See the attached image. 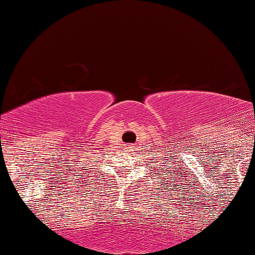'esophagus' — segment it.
I'll return each instance as SVG.
<instances>
[{"label":"esophagus","instance_id":"esophagus-1","mask_svg":"<svg viewBox=\"0 0 255 255\" xmlns=\"http://www.w3.org/2000/svg\"><path fill=\"white\" fill-rule=\"evenodd\" d=\"M131 147H133V146H130V145H128V147L127 148H129V152L131 151Z\"/></svg>","mask_w":255,"mask_h":255}]
</instances>
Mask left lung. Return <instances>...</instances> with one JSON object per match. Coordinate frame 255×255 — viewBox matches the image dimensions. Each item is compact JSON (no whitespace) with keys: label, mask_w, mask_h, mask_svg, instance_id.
<instances>
[{"label":"left lung","mask_w":255,"mask_h":255,"mask_svg":"<svg viewBox=\"0 0 255 255\" xmlns=\"http://www.w3.org/2000/svg\"><path fill=\"white\" fill-rule=\"evenodd\" d=\"M160 178H162V177H160ZM165 178H166V176H165ZM169 180H171V177L170 178H169ZM169 182H170V181H169ZM166 184V183H165Z\"/></svg>","instance_id":"8db88e82"}]
</instances>
